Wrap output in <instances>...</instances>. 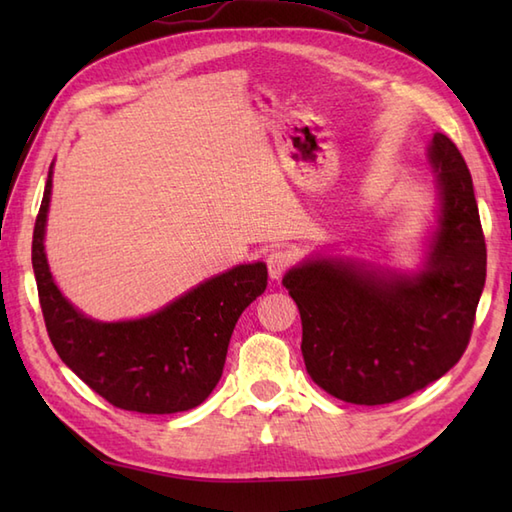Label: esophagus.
<instances>
[{
  "label": "esophagus",
  "mask_w": 512,
  "mask_h": 512,
  "mask_svg": "<svg viewBox=\"0 0 512 512\" xmlns=\"http://www.w3.org/2000/svg\"><path fill=\"white\" fill-rule=\"evenodd\" d=\"M266 264H268L270 279H279L290 268L292 253H290V250H286V248H277V250H273V253L268 255Z\"/></svg>",
  "instance_id": "1"
}]
</instances>
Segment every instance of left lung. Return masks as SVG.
I'll return each mask as SVG.
<instances>
[{"instance_id":"1","label":"left lung","mask_w":512,"mask_h":512,"mask_svg":"<svg viewBox=\"0 0 512 512\" xmlns=\"http://www.w3.org/2000/svg\"><path fill=\"white\" fill-rule=\"evenodd\" d=\"M427 158L440 215L420 273L319 257L284 277L301 314V354L310 378L354 405L411 396L447 374L471 341L486 281L471 171L444 134H433Z\"/></svg>"}]
</instances>
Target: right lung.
Instances as JSON below:
<instances>
[{"instance_id":"1","label":"right lung","mask_w":512,"mask_h":512,"mask_svg":"<svg viewBox=\"0 0 512 512\" xmlns=\"http://www.w3.org/2000/svg\"><path fill=\"white\" fill-rule=\"evenodd\" d=\"M50 193L52 167L32 233V268L61 361L118 409L178 413L198 407L222 376L239 314L266 290V264L226 270L143 319L94 321L61 295L50 275L43 250Z\"/></svg>"}]
</instances>
